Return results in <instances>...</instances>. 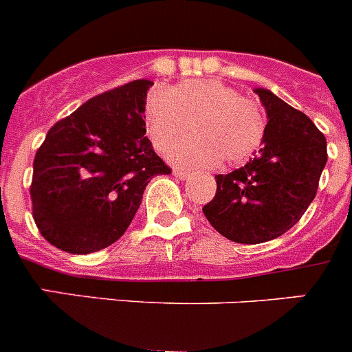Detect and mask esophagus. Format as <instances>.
<instances>
[{"label": "esophagus", "mask_w": 352, "mask_h": 352, "mask_svg": "<svg viewBox=\"0 0 352 352\" xmlns=\"http://www.w3.org/2000/svg\"><path fill=\"white\" fill-rule=\"evenodd\" d=\"M173 175H175L179 180H187L189 177H191V173L184 172V170H173Z\"/></svg>", "instance_id": "obj_1"}]
</instances>
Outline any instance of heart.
<instances>
[{"label":"heart","mask_w":352,"mask_h":352,"mask_svg":"<svg viewBox=\"0 0 352 352\" xmlns=\"http://www.w3.org/2000/svg\"><path fill=\"white\" fill-rule=\"evenodd\" d=\"M147 135L157 151L182 139L187 124L192 135L170 151L175 165L210 168L224 157L239 163L255 153L265 135L261 107L219 80H189L147 97Z\"/></svg>","instance_id":"heart-1"}]
</instances>
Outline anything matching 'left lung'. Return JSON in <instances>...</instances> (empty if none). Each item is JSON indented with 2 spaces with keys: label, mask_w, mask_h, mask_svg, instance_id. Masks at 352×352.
<instances>
[{
  "label": "left lung",
  "mask_w": 352,
  "mask_h": 352,
  "mask_svg": "<svg viewBox=\"0 0 352 352\" xmlns=\"http://www.w3.org/2000/svg\"><path fill=\"white\" fill-rule=\"evenodd\" d=\"M254 91L267 114L261 149L241 168L215 175V198L203 206L213 229L243 245L278 238L300 221L328 157L309 118L267 88Z\"/></svg>",
  "instance_id": "obj_1"
}]
</instances>
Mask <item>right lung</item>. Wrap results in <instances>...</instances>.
<instances>
[{
	"instance_id": "add662e5",
	"label": "right lung",
	"mask_w": 352,
	"mask_h": 352,
	"mask_svg": "<svg viewBox=\"0 0 352 352\" xmlns=\"http://www.w3.org/2000/svg\"><path fill=\"white\" fill-rule=\"evenodd\" d=\"M149 80L100 94L55 123L34 157L32 217L50 245L87 255L124 234L144 189L170 168L146 137Z\"/></svg>"
}]
</instances>
